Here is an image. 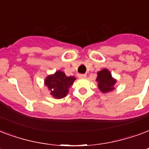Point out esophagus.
I'll return each mask as SVG.
<instances>
[{
  "instance_id": "obj_1",
  "label": "esophagus",
  "mask_w": 149,
  "mask_h": 149,
  "mask_svg": "<svg viewBox=\"0 0 149 149\" xmlns=\"http://www.w3.org/2000/svg\"><path fill=\"white\" fill-rule=\"evenodd\" d=\"M86 76H87L86 74H78L77 75V77L79 78H85Z\"/></svg>"
}]
</instances>
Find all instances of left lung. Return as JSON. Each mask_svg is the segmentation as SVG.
Masks as SVG:
<instances>
[{
    "label": "left lung",
    "mask_w": 149,
    "mask_h": 149,
    "mask_svg": "<svg viewBox=\"0 0 149 149\" xmlns=\"http://www.w3.org/2000/svg\"><path fill=\"white\" fill-rule=\"evenodd\" d=\"M98 77L96 81L98 82V88L102 93H107L114 89V84H116V80L111 76V72L108 69H103L98 72Z\"/></svg>",
    "instance_id": "1"
}]
</instances>
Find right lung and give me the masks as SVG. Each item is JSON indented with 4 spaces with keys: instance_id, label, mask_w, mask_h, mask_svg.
Segmentation results:
<instances>
[{
    "instance_id": "1",
    "label": "right lung",
    "mask_w": 149,
    "mask_h": 149,
    "mask_svg": "<svg viewBox=\"0 0 149 149\" xmlns=\"http://www.w3.org/2000/svg\"><path fill=\"white\" fill-rule=\"evenodd\" d=\"M76 78L67 77L65 72L58 70L54 74L47 76L44 84L50 91V95L56 99H62L69 92V88L73 84Z\"/></svg>"
}]
</instances>
